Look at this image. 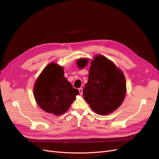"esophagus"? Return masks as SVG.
Returning <instances> with one entry per match:
<instances>
[{"instance_id":"34e87169","label":"esophagus","mask_w":159,"mask_h":159,"mask_svg":"<svg viewBox=\"0 0 159 159\" xmlns=\"http://www.w3.org/2000/svg\"><path fill=\"white\" fill-rule=\"evenodd\" d=\"M79 93H80V95L83 94V89H82V88H80V89H79Z\"/></svg>"}]
</instances>
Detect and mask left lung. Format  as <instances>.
<instances>
[{
    "mask_svg": "<svg viewBox=\"0 0 159 159\" xmlns=\"http://www.w3.org/2000/svg\"><path fill=\"white\" fill-rule=\"evenodd\" d=\"M79 68L88 63L87 59L77 61ZM89 80L83 89L86 102L94 112L100 115L110 114L120 107L126 92V80L121 70L102 55L91 61Z\"/></svg>",
    "mask_w": 159,
    "mask_h": 159,
    "instance_id": "obj_1",
    "label": "left lung"
}]
</instances>
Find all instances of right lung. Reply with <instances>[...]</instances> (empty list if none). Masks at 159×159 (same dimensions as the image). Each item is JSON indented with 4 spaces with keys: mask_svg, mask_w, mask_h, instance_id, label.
Instances as JSON below:
<instances>
[{
    "mask_svg": "<svg viewBox=\"0 0 159 159\" xmlns=\"http://www.w3.org/2000/svg\"><path fill=\"white\" fill-rule=\"evenodd\" d=\"M63 75V67L51 63L44 69L35 83V100L47 113L55 115L66 113L79 94V90L73 89Z\"/></svg>",
    "mask_w": 159,
    "mask_h": 159,
    "instance_id": "1",
    "label": "right lung"
}]
</instances>
